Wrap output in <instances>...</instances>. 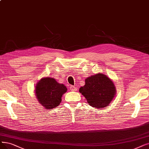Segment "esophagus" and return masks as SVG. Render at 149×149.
Here are the masks:
<instances>
[{"label":"esophagus","instance_id":"obj_1","mask_svg":"<svg viewBox=\"0 0 149 149\" xmlns=\"http://www.w3.org/2000/svg\"><path fill=\"white\" fill-rule=\"evenodd\" d=\"M70 89L71 91H77V88L75 86H70Z\"/></svg>","mask_w":149,"mask_h":149}]
</instances>
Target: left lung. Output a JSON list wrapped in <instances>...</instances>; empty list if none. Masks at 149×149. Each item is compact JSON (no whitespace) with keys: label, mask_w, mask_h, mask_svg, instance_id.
<instances>
[{"label":"left lung","mask_w":149,"mask_h":149,"mask_svg":"<svg viewBox=\"0 0 149 149\" xmlns=\"http://www.w3.org/2000/svg\"><path fill=\"white\" fill-rule=\"evenodd\" d=\"M85 82V85L79 88V92L84 95L88 104L93 108H105L116 94L114 83L103 74L98 73L88 77Z\"/></svg>","instance_id":"1"}]
</instances>
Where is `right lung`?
Returning <instances> with one entry per match:
<instances>
[{
	"mask_svg": "<svg viewBox=\"0 0 149 149\" xmlns=\"http://www.w3.org/2000/svg\"><path fill=\"white\" fill-rule=\"evenodd\" d=\"M67 91L63 84H58L54 78L41 79L35 87V93L39 103L47 109L54 108L60 104L62 95Z\"/></svg>",
	"mask_w": 149,
	"mask_h": 149,
	"instance_id": "add662e5",
	"label": "right lung"
}]
</instances>
